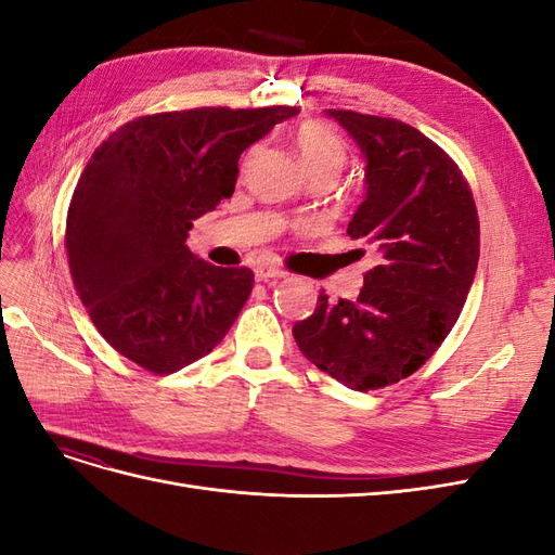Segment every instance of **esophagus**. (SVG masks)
Listing matches in <instances>:
<instances>
[{
  "label": "esophagus",
  "instance_id": "obj_1",
  "mask_svg": "<svg viewBox=\"0 0 555 555\" xmlns=\"http://www.w3.org/2000/svg\"><path fill=\"white\" fill-rule=\"evenodd\" d=\"M255 275H257V280L266 282V280H273V278H284L287 273H284L282 268H278V266L261 263V266H257V268H255Z\"/></svg>",
  "mask_w": 555,
  "mask_h": 555
}]
</instances>
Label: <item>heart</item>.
Returning <instances> with one entry per match:
<instances>
[{
    "label": "heart",
    "instance_id": "heart-1",
    "mask_svg": "<svg viewBox=\"0 0 555 555\" xmlns=\"http://www.w3.org/2000/svg\"><path fill=\"white\" fill-rule=\"evenodd\" d=\"M294 147L306 176L328 173L338 178L347 164V143L322 122H304L294 129Z\"/></svg>",
    "mask_w": 555,
    "mask_h": 555
}]
</instances>
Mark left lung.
Returning a JSON list of instances; mask_svg holds the SVG:
<instances>
[{
	"label": "left lung",
	"instance_id": "obj_1",
	"mask_svg": "<svg viewBox=\"0 0 555 555\" xmlns=\"http://www.w3.org/2000/svg\"><path fill=\"white\" fill-rule=\"evenodd\" d=\"M328 115L367 159V194L347 233L375 249L377 266L354 300L319 292L294 338L319 371L375 391L416 373L456 324L477 273L479 217L459 164L422 131L357 111Z\"/></svg>",
	"mask_w": 555,
	"mask_h": 555
}]
</instances>
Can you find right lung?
Returning a JSON list of instances; mask_svg holds the SVG:
<instances>
[{"label":"right lung","instance_id":"right-lung-1","mask_svg":"<svg viewBox=\"0 0 555 555\" xmlns=\"http://www.w3.org/2000/svg\"><path fill=\"white\" fill-rule=\"evenodd\" d=\"M296 106H201L141 115L82 169L64 247L80 304L104 340L155 375L220 345L255 287L249 268L196 259L188 231L236 188L243 150Z\"/></svg>","mask_w":555,"mask_h":555}]
</instances>
